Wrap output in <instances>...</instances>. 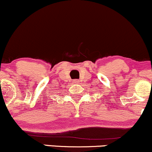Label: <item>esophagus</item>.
<instances>
[{"label":"esophagus","mask_w":152,"mask_h":152,"mask_svg":"<svg viewBox=\"0 0 152 152\" xmlns=\"http://www.w3.org/2000/svg\"><path fill=\"white\" fill-rule=\"evenodd\" d=\"M74 83H78V80H75Z\"/></svg>","instance_id":"obj_1"}]
</instances>
